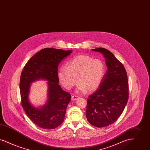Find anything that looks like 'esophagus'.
I'll list each match as a JSON object with an SVG mask.
<instances>
[{"instance_id":"1","label":"esophagus","mask_w":150,"mask_h":150,"mask_svg":"<svg viewBox=\"0 0 150 150\" xmlns=\"http://www.w3.org/2000/svg\"><path fill=\"white\" fill-rule=\"evenodd\" d=\"M78 98H79V96H75V95H73L71 96V99L73 100H75L78 99Z\"/></svg>"}]
</instances>
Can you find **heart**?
Here are the masks:
<instances>
[{
	"label": "heart",
	"mask_w": 150,
	"mask_h": 150,
	"mask_svg": "<svg viewBox=\"0 0 150 150\" xmlns=\"http://www.w3.org/2000/svg\"><path fill=\"white\" fill-rule=\"evenodd\" d=\"M105 74L103 62L98 59H93L89 56L79 55L67 61L66 67L58 71L60 83L70 90L77 83V90L84 93L93 91L100 86Z\"/></svg>",
	"instance_id": "heart-1"
}]
</instances>
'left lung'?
Masks as SVG:
<instances>
[{
	"instance_id": "left-lung-1",
	"label": "left lung",
	"mask_w": 150,
	"mask_h": 150,
	"mask_svg": "<svg viewBox=\"0 0 150 150\" xmlns=\"http://www.w3.org/2000/svg\"><path fill=\"white\" fill-rule=\"evenodd\" d=\"M102 53L108 67L99 89L87 99L86 117L93 126L101 128L114 123L128 100V80L123 65L104 48L93 49Z\"/></svg>"
}]
</instances>
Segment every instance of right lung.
<instances>
[{"label":"right lung","mask_w":150,"mask_h":150,"mask_svg":"<svg viewBox=\"0 0 150 150\" xmlns=\"http://www.w3.org/2000/svg\"><path fill=\"white\" fill-rule=\"evenodd\" d=\"M71 52V50L43 48L28 61L22 71L19 83L22 106L30 119L40 128L53 129L64 120L71 95L58 84L57 70L61 60ZM39 79L48 81V100L43 107L36 108L29 102L28 94L30 83Z\"/></svg>","instance_id":"add662e5"}]
</instances>
